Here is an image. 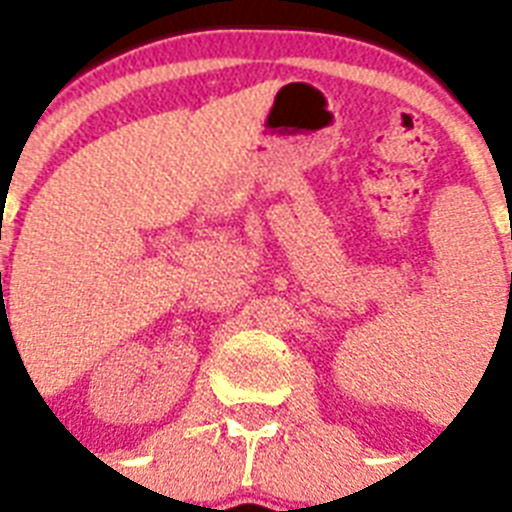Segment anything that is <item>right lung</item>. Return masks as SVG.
I'll list each match as a JSON object with an SVG mask.
<instances>
[{"instance_id":"right-lung-1","label":"right lung","mask_w":512,"mask_h":512,"mask_svg":"<svg viewBox=\"0 0 512 512\" xmlns=\"http://www.w3.org/2000/svg\"><path fill=\"white\" fill-rule=\"evenodd\" d=\"M2 298H4V296H2Z\"/></svg>"}]
</instances>
